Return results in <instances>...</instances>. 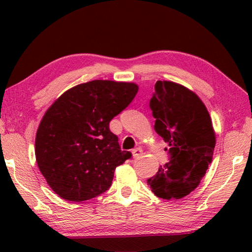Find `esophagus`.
Returning a JSON list of instances; mask_svg holds the SVG:
<instances>
[{"instance_id": "esophagus-1", "label": "esophagus", "mask_w": 252, "mask_h": 252, "mask_svg": "<svg viewBox=\"0 0 252 252\" xmlns=\"http://www.w3.org/2000/svg\"><path fill=\"white\" fill-rule=\"evenodd\" d=\"M132 155H133L134 159H139V158H141V156L143 155L142 149H140V148L133 149V150H132Z\"/></svg>"}]
</instances>
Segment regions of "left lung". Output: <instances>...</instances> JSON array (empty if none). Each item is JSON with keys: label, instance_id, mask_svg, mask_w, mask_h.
I'll use <instances>...</instances> for the list:
<instances>
[{"label": "left lung", "instance_id": "obj_1", "mask_svg": "<svg viewBox=\"0 0 252 252\" xmlns=\"http://www.w3.org/2000/svg\"><path fill=\"white\" fill-rule=\"evenodd\" d=\"M149 105L169 159L148 185L157 197L181 199L200 185L211 163L216 136L210 116L197 94L170 81H157Z\"/></svg>", "mask_w": 252, "mask_h": 252}]
</instances>
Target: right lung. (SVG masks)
<instances>
[{"label":"right lung","instance_id":"add662e5","mask_svg":"<svg viewBox=\"0 0 252 252\" xmlns=\"http://www.w3.org/2000/svg\"><path fill=\"white\" fill-rule=\"evenodd\" d=\"M138 92L134 83L95 80L79 84L46 111L35 138L39 169L55 193L85 201L105 192L114 170L127 159L110 121Z\"/></svg>","mask_w":252,"mask_h":252}]
</instances>
